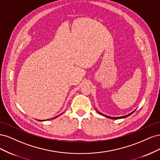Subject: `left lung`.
<instances>
[{"mask_svg":"<svg viewBox=\"0 0 160 160\" xmlns=\"http://www.w3.org/2000/svg\"><path fill=\"white\" fill-rule=\"evenodd\" d=\"M134 111H133V112H132V113H130L129 114H128V115H124V116H122V117H118V118H113V117H109V116H108V115H104V114H102V113H100L101 115H103V116H105V117H106V118H109V119H122V118H127V117H128V116H129L130 115H132Z\"/></svg>","mask_w":160,"mask_h":160,"instance_id":"1","label":"left lung"}]
</instances>
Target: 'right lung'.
<instances>
[{"label":"right lung","instance_id":"right-lung-1","mask_svg":"<svg viewBox=\"0 0 160 160\" xmlns=\"http://www.w3.org/2000/svg\"><path fill=\"white\" fill-rule=\"evenodd\" d=\"M52 119H54V118H52ZM38 121H39V120H38ZM43 121H44V120H43Z\"/></svg>","mask_w":160,"mask_h":160}]
</instances>
